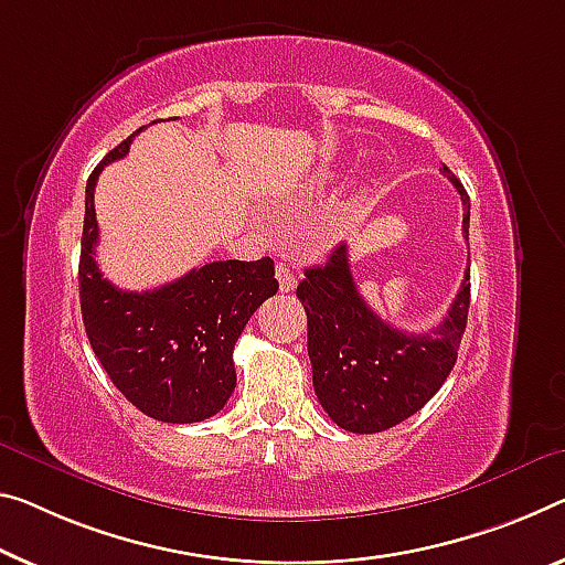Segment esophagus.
<instances>
[{"instance_id": "34e87169", "label": "esophagus", "mask_w": 565, "mask_h": 565, "mask_svg": "<svg viewBox=\"0 0 565 565\" xmlns=\"http://www.w3.org/2000/svg\"><path fill=\"white\" fill-rule=\"evenodd\" d=\"M277 280H280V290L282 292H292L295 285H298V275H295L290 267L277 265Z\"/></svg>"}]
</instances>
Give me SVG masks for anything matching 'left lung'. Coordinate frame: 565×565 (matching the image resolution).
Masks as SVG:
<instances>
[{
	"mask_svg": "<svg viewBox=\"0 0 565 565\" xmlns=\"http://www.w3.org/2000/svg\"><path fill=\"white\" fill-rule=\"evenodd\" d=\"M439 171L462 194L467 239L470 196L452 171ZM298 298L308 312V355L320 406L345 431L376 434L409 419L447 381L470 310V270L447 318L429 333L396 331L366 306L345 245L326 265L308 267Z\"/></svg>",
	"mask_w": 565,
	"mask_h": 565,
	"instance_id": "1",
	"label": "left lung"
}]
</instances>
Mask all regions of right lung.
Masks as SVG:
<instances>
[{
	"mask_svg": "<svg viewBox=\"0 0 565 565\" xmlns=\"http://www.w3.org/2000/svg\"><path fill=\"white\" fill-rule=\"evenodd\" d=\"M138 128L136 134H141ZM134 134V136H136ZM134 136L90 173L77 285L93 353L136 409L159 422H204L227 404L237 371L232 351L247 320L277 292L275 263H206L156 290H120L95 265L98 222L93 192L103 167L124 159Z\"/></svg>",
	"mask_w": 565,
	"mask_h": 565,
	"instance_id": "add662e5",
	"label": "right lung"
}]
</instances>
